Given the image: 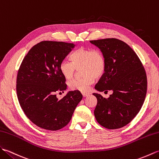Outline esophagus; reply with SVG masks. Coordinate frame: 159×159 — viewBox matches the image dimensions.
Masks as SVG:
<instances>
[{
	"instance_id": "obj_1",
	"label": "esophagus",
	"mask_w": 159,
	"mask_h": 159,
	"mask_svg": "<svg viewBox=\"0 0 159 159\" xmlns=\"http://www.w3.org/2000/svg\"><path fill=\"white\" fill-rule=\"evenodd\" d=\"M82 94L83 97H87V96H89V93H82Z\"/></svg>"
}]
</instances>
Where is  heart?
<instances>
[{"label":"heart","mask_w":159,"mask_h":159,"mask_svg":"<svg viewBox=\"0 0 159 159\" xmlns=\"http://www.w3.org/2000/svg\"><path fill=\"white\" fill-rule=\"evenodd\" d=\"M71 62L62 61L60 64V70L66 80L72 78L77 69H80L84 76L69 82V87L73 90L86 92L94 82L100 78L106 69V61L101 51L97 49L80 48L70 55Z\"/></svg>","instance_id":"1"}]
</instances>
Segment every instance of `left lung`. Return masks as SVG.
<instances>
[{"label":"left lung","mask_w":159,"mask_h":159,"mask_svg":"<svg viewBox=\"0 0 159 159\" xmlns=\"http://www.w3.org/2000/svg\"><path fill=\"white\" fill-rule=\"evenodd\" d=\"M100 49L106 61L103 75L95 85L99 92L111 90L105 98H97L94 114L98 124L108 129L122 128L138 114L147 92V77L136 53L124 41L114 38L90 41Z\"/></svg>","instance_id":"obj_1"}]
</instances>
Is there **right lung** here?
<instances>
[{
	"instance_id": "add662e5",
	"label": "right lung",
	"mask_w": 159,
	"mask_h": 159,
	"mask_svg": "<svg viewBox=\"0 0 159 159\" xmlns=\"http://www.w3.org/2000/svg\"><path fill=\"white\" fill-rule=\"evenodd\" d=\"M75 45L62 41H41L24 58L17 75L16 91L24 114L39 127L57 130L68 125L82 95L69 91L61 100L56 93L65 90L60 64Z\"/></svg>"
}]
</instances>
